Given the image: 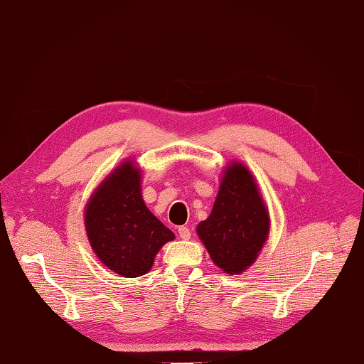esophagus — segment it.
Returning a JSON list of instances; mask_svg holds the SVG:
<instances>
[{
	"label": "esophagus",
	"mask_w": 364,
	"mask_h": 364,
	"mask_svg": "<svg viewBox=\"0 0 364 364\" xmlns=\"http://www.w3.org/2000/svg\"><path fill=\"white\" fill-rule=\"evenodd\" d=\"M177 233H179V237L182 240H188L191 237V232H190V229L187 228V225H181V228L177 229Z\"/></svg>",
	"instance_id": "1"
}]
</instances>
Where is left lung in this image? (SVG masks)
Masks as SVG:
<instances>
[{"mask_svg":"<svg viewBox=\"0 0 364 364\" xmlns=\"http://www.w3.org/2000/svg\"><path fill=\"white\" fill-rule=\"evenodd\" d=\"M269 233V215L249 169L232 164L224 171L212 213L198 235L216 266L240 274L255 262Z\"/></svg>","mask_w":364,"mask_h":364,"instance_id":"1","label":"left lung"}]
</instances>
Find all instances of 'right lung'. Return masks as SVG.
Wrapping results in <instances>:
<instances>
[{"mask_svg":"<svg viewBox=\"0 0 364 364\" xmlns=\"http://www.w3.org/2000/svg\"><path fill=\"white\" fill-rule=\"evenodd\" d=\"M85 229L100 260L123 277L146 274L159 249L174 238L144 205L140 171L132 161L121 164L93 193Z\"/></svg>","mask_w":364,"mask_h":364,"instance_id":"1","label":"right lung"}]
</instances>
